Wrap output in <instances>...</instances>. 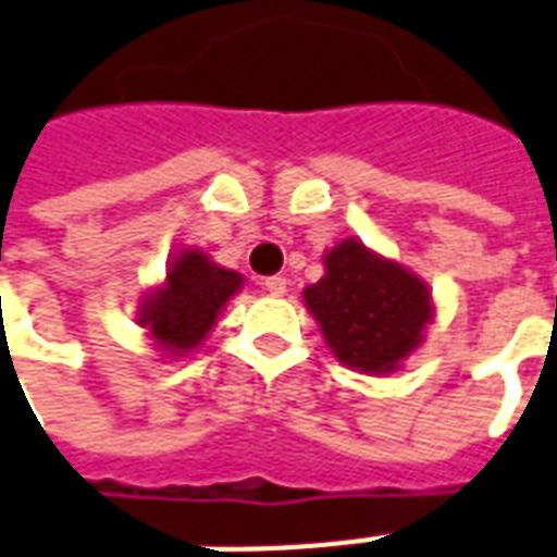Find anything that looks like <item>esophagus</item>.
<instances>
[{
	"instance_id": "obj_1",
	"label": "esophagus",
	"mask_w": 557,
	"mask_h": 557,
	"mask_svg": "<svg viewBox=\"0 0 557 557\" xmlns=\"http://www.w3.org/2000/svg\"><path fill=\"white\" fill-rule=\"evenodd\" d=\"M265 292L268 295H283L286 292V277H265Z\"/></svg>"
}]
</instances>
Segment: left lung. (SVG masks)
Returning <instances> with one entry per match:
<instances>
[{
	"label": "left lung",
	"mask_w": 557,
	"mask_h": 557,
	"mask_svg": "<svg viewBox=\"0 0 557 557\" xmlns=\"http://www.w3.org/2000/svg\"><path fill=\"white\" fill-rule=\"evenodd\" d=\"M305 301L346 368L388 373L422 344L431 319L425 283L373 256L361 240H344L325 256V277Z\"/></svg>",
	"instance_id": "left-lung-1"
}]
</instances>
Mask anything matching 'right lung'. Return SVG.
Returning <instances> with one entry per match:
<instances>
[{
    "mask_svg": "<svg viewBox=\"0 0 557 557\" xmlns=\"http://www.w3.org/2000/svg\"><path fill=\"white\" fill-rule=\"evenodd\" d=\"M240 289V274L213 265L205 252L184 250L169 265L159 286L141 307L144 329L165 352H189L211 332L216 313Z\"/></svg>",
    "mask_w": 557,
    "mask_h": 557,
    "instance_id": "obj_1",
    "label": "right lung"
}]
</instances>
